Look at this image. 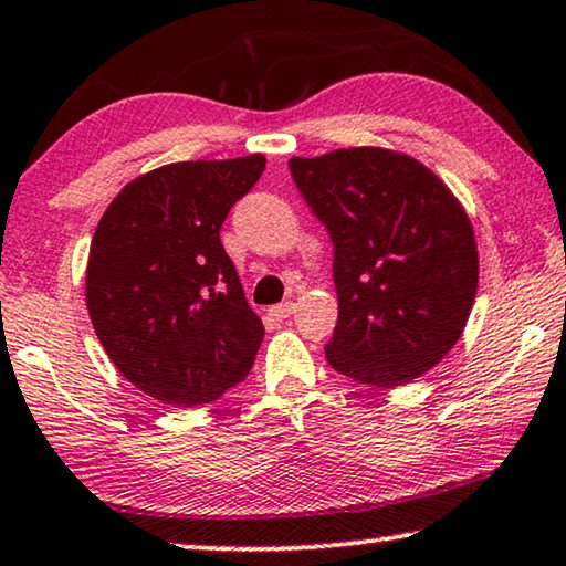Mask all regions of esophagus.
<instances>
[{
	"mask_svg": "<svg viewBox=\"0 0 566 566\" xmlns=\"http://www.w3.org/2000/svg\"><path fill=\"white\" fill-rule=\"evenodd\" d=\"M271 318H276V321H284V318H290L292 313H295V303H279V305H274L271 307Z\"/></svg>",
	"mask_w": 566,
	"mask_h": 566,
	"instance_id": "obj_1",
	"label": "esophagus"
}]
</instances>
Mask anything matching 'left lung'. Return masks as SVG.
Wrapping results in <instances>:
<instances>
[{
    "label": "left lung",
    "instance_id": "1",
    "mask_svg": "<svg viewBox=\"0 0 566 566\" xmlns=\"http://www.w3.org/2000/svg\"><path fill=\"white\" fill-rule=\"evenodd\" d=\"M290 172L334 243L328 365L378 388L424 375L461 338L476 297L479 253L463 207L432 170L390 149L292 157Z\"/></svg>",
    "mask_w": 566,
    "mask_h": 566
}]
</instances>
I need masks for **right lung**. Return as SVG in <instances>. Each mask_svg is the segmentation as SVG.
<instances>
[{"label":"right lung","mask_w":566,"mask_h":566,"mask_svg":"<svg viewBox=\"0 0 566 566\" xmlns=\"http://www.w3.org/2000/svg\"><path fill=\"white\" fill-rule=\"evenodd\" d=\"M266 157L172 163L105 209L87 261V311L113 365L172 406L212 403L245 380L263 342L220 228Z\"/></svg>","instance_id":"add662e5"}]
</instances>
